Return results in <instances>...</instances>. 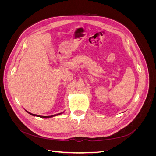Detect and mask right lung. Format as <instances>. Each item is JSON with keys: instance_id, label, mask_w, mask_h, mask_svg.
<instances>
[{"instance_id": "obj_1", "label": "right lung", "mask_w": 156, "mask_h": 156, "mask_svg": "<svg viewBox=\"0 0 156 156\" xmlns=\"http://www.w3.org/2000/svg\"><path fill=\"white\" fill-rule=\"evenodd\" d=\"M28 113H29L30 115H32V116H38V117H40V118H51V117H53V116H56V115H60L61 113H59V114H57V115H53V116H40V115H34V114H32V113L29 112L27 111Z\"/></svg>"}]
</instances>
